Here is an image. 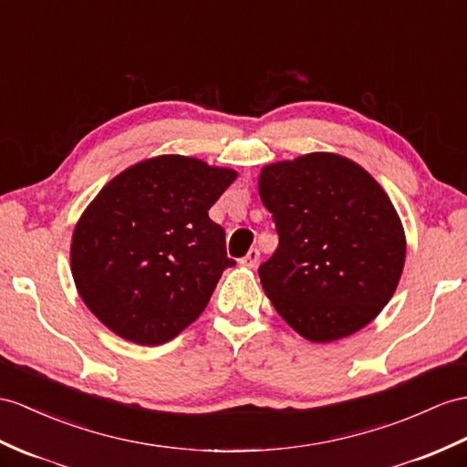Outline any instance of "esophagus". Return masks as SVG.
<instances>
[{"label":"esophagus","instance_id":"obj_1","mask_svg":"<svg viewBox=\"0 0 467 467\" xmlns=\"http://www.w3.org/2000/svg\"><path fill=\"white\" fill-rule=\"evenodd\" d=\"M257 261H259V249L257 247H252L247 252V255H244L242 259H240V264L244 265V267H249V269H254L255 265H257Z\"/></svg>","mask_w":467,"mask_h":467}]
</instances>
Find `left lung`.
<instances>
[{"instance_id":"1","label":"left lung","mask_w":467,"mask_h":467,"mask_svg":"<svg viewBox=\"0 0 467 467\" xmlns=\"http://www.w3.org/2000/svg\"><path fill=\"white\" fill-rule=\"evenodd\" d=\"M259 196L279 235L259 265L275 311L313 343L368 325L406 257L402 223L379 182L343 156L315 152L265 166Z\"/></svg>"}]
</instances>
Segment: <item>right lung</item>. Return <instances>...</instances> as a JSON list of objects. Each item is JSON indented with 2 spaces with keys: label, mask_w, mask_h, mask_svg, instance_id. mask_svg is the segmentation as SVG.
Here are the masks:
<instances>
[{
  "label": "right lung",
  "mask_w": 467,
  "mask_h": 467,
  "mask_svg": "<svg viewBox=\"0 0 467 467\" xmlns=\"http://www.w3.org/2000/svg\"><path fill=\"white\" fill-rule=\"evenodd\" d=\"M235 178L196 158L158 156L99 192L75 227L71 269L102 325L130 343L162 345L198 319L235 265L208 215Z\"/></svg>",
  "instance_id": "1"
}]
</instances>
